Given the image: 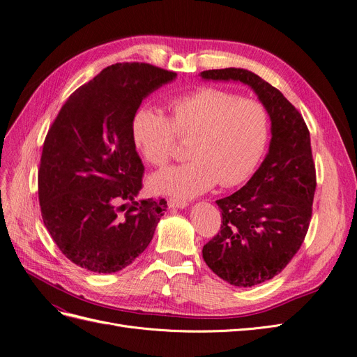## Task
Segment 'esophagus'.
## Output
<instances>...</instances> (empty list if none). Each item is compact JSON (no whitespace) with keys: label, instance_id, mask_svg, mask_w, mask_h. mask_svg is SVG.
<instances>
[{"label":"esophagus","instance_id":"1","mask_svg":"<svg viewBox=\"0 0 357 357\" xmlns=\"http://www.w3.org/2000/svg\"><path fill=\"white\" fill-rule=\"evenodd\" d=\"M167 206H169L170 208H183V207H187V206H188V203H187L185 200L169 199V202H167Z\"/></svg>","mask_w":357,"mask_h":357}]
</instances>
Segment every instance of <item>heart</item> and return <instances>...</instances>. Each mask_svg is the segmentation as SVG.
I'll return each mask as SVG.
<instances>
[{
	"label": "heart",
	"instance_id": "obj_1",
	"mask_svg": "<svg viewBox=\"0 0 357 357\" xmlns=\"http://www.w3.org/2000/svg\"><path fill=\"white\" fill-rule=\"evenodd\" d=\"M169 119L151 105L139 107L132 121V138L144 160L162 167L179 139L190 141L188 163L166 167L150 178L157 194L188 200L212 190L240 185L253 175L266 151L269 113L253 98L203 86L169 102Z\"/></svg>",
	"mask_w": 357,
	"mask_h": 357
}]
</instances>
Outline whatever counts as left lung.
Instances as JSON below:
<instances>
[{"mask_svg":"<svg viewBox=\"0 0 357 357\" xmlns=\"http://www.w3.org/2000/svg\"><path fill=\"white\" fill-rule=\"evenodd\" d=\"M200 76L248 85L271 117L265 160L241 190L216 200L220 231L203 247L206 265L219 278L235 287H253L278 275L305 241L316 190L310 134L282 92L256 73L228 68Z\"/></svg>","mask_w":357,"mask_h":357,"instance_id":"obj_1","label":"left lung"}]
</instances>
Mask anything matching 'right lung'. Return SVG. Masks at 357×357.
Here are the masks:
<instances>
[{"label":"right lung","instance_id":"add662e5","mask_svg":"<svg viewBox=\"0 0 357 357\" xmlns=\"http://www.w3.org/2000/svg\"><path fill=\"white\" fill-rule=\"evenodd\" d=\"M176 77L149 63H116L79 86L44 141L38 195L60 252L97 273L129 266L153 240L166 200L135 202L144 166L132 121L145 97Z\"/></svg>","mask_w":357,"mask_h":357}]
</instances>
